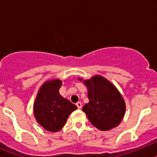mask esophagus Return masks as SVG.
<instances>
[{
	"mask_svg": "<svg viewBox=\"0 0 157 157\" xmlns=\"http://www.w3.org/2000/svg\"><path fill=\"white\" fill-rule=\"evenodd\" d=\"M76 106L78 107V109H82V103H81V102H77V103H76Z\"/></svg>",
	"mask_w": 157,
	"mask_h": 157,
	"instance_id": "obj_1",
	"label": "esophagus"
}]
</instances>
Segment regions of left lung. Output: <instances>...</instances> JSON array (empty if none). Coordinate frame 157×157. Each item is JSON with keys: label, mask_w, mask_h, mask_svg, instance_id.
<instances>
[{"label": "left lung", "mask_w": 157, "mask_h": 157, "mask_svg": "<svg viewBox=\"0 0 157 157\" xmlns=\"http://www.w3.org/2000/svg\"><path fill=\"white\" fill-rule=\"evenodd\" d=\"M84 83L88 89L90 101L82 110L90 123L104 131L119 125L125 114L126 105L115 86L101 75L94 76Z\"/></svg>", "instance_id": "8db88e82"}]
</instances>
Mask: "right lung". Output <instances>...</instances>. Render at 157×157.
<instances>
[{
	"mask_svg": "<svg viewBox=\"0 0 157 157\" xmlns=\"http://www.w3.org/2000/svg\"><path fill=\"white\" fill-rule=\"evenodd\" d=\"M62 82L48 81L41 87L34 105L36 120L48 131L56 132L64 126L67 119L77 107L59 95Z\"/></svg>",
	"mask_w": 157,
	"mask_h": 157,
	"instance_id": "obj_1",
	"label": "right lung"
}]
</instances>
